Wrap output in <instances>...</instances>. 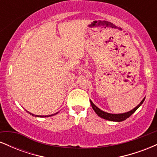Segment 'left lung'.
<instances>
[{
	"mask_svg": "<svg viewBox=\"0 0 157 157\" xmlns=\"http://www.w3.org/2000/svg\"><path fill=\"white\" fill-rule=\"evenodd\" d=\"M145 99V98H144L141 101V102H140L137 106H136L134 109H132L130 111H128V112L123 113H110L105 112V111L100 110L98 107H97V106L93 103L91 100H90V102H91V105L92 106V109H94V111L96 112V113L99 117H100L101 118L105 119V120H109V121L122 122V121H124V120H125L127 118H128L130 116H131V115H132L133 113L137 110L138 108L140 107L142 103H143Z\"/></svg>",
	"mask_w": 157,
	"mask_h": 157,
	"instance_id": "8db88e82",
	"label": "left lung"
}]
</instances>
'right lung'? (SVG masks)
Listing matches in <instances>:
<instances>
[{
  "instance_id": "obj_1",
  "label": "right lung",
  "mask_w": 157,
  "mask_h": 157,
  "mask_svg": "<svg viewBox=\"0 0 157 157\" xmlns=\"http://www.w3.org/2000/svg\"><path fill=\"white\" fill-rule=\"evenodd\" d=\"M27 112H28L29 113H30V114H32V116H35V117H51V116H53V115H55V114H57V113H55V114H51V115H48V116H38V115H35V114H33V113H30V112H29V111H27Z\"/></svg>"
}]
</instances>
